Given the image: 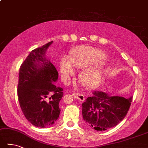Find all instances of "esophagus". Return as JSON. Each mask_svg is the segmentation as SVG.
Instances as JSON below:
<instances>
[{
    "label": "esophagus",
    "instance_id": "esophagus-1",
    "mask_svg": "<svg viewBox=\"0 0 148 148\" xmlns=\"http://www.w3.org/2000/svg\"><path fill=\"white\" fill-rule=\"evenodd\" d=\"M73 97H75V98H76L77 99H79L80 101H84V100H85V97H84V95L81 94V93H77V92H76V93H73Z\"/></svg>",
    "mask_w": 148,
    "mask_h": 148
}]
</instances>
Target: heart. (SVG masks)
Segmentation results:
<instances>
[{
  "instance_id": "1",
  "label": "heart",
  "mask_w": 148,
  "mask_h": 148,
  "mask_svg": "<svg viewBox=\"0 0 148 148\" xmlns=\"http://www.w3.org/2000/svg\"><path fill=\"white\" fill-rule=\"evenodd\" d=\"M106 55L101 50L90 46L78 47L74 50L72 60L68 57L62 58L60 64V71L66 79L74 74V67L84 69L93 64L102 63L106 59ZM104 79V69L97 66L86 69L80 75V80L89 88H95Z\"/></svg>"
}]
</instances>
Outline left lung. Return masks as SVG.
<instances>
[{"label": "left lung", "mask_w": 148, "mask_h": 148, "mask_svg": "<svg viewBox=\"0 0 148 148\" xmlns=\"http://www.w3.org/2000/svg\"><path fill=\"white\" fill-rule=\"evenodd\" d=\"M132 97L110 96L94 91L82 103V116L89 126L97 131H105L116 126L126 116Z\"/></svg>", "instance_id": "8db88e82"}]
</instances>
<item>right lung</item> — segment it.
I'll list each match as a JSON object with an SVG mask.
<instances>
[{
  "label": "right lung",
  "instance_id": "right-lung-1",
  "mask_svg": "<svg viewBox=\"0 0 148 148\" xmlns=\"http://www.w3.org/2000/svg\"><path fill=\"white\" fill-rule=\"evenodd\" d=\"M52 42L32 50L19 69V104L26 119L38 127L51 126L58 119L64 94L63 89L54 84L58 77L56 68L44 57Z\"/></svg>",
  "mask_w": 148,
  "mask_h": 148
}]
</instances>
